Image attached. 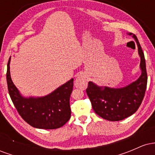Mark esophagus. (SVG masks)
<instances>
[{
	"instance_id": "obj_1",
	"label": "esophagus",
	"mask_w": 155,
	"mask_h": 155,
	"mask_svg": "<svg viewBox=\"0 0 155 155\" xmlns=\"http://www.w3.org/2000/svg\"><path fill=\"white\" fill-rule=\"evenodd\" d=\"M87 76L84 74H81V75H79L76 78L75 81V85L78 87L81 86V85H84V84L87 82Z\"/></svg>"
}]
</instances>
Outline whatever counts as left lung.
Instances as JSON below:
<instances>
[{"label":"left lung","mask_w":155,"mask_h":155,"mask_svg":"<svg viewBox=\"0 0 155 155\" xmlns=\"http://www.w3.org/2000/svg\"><path fill=\"white\" fill-rule=\"evenodd\" d=\"M136 40L140 57L141 75L136 81L122 88H104L90 81L86 92L92 108L97 115L108 121H120L136 112L144 97L147 85L145 58L136 35L129 33Z\"/></svg>","instance_id":"8db88e82"}]
</instances>
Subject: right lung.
<instances>
[{
    "label": "right lung",
    "mask_w": 155,
    "mask_h": 155,
    "mask_svg": "<svg viewBox=\"0 0 155 155\" xmlns=\"http://www.w3.org/2000/svg\"><path fill=\"white\" fill-rule=\"evenodd\" d=\"M10 60L7 64L6 80L10 97L19 114L28 124L39 129H57L71 118L70 96L74 79L42 97H23L11 79Z\"/></svg>",
    "instance_id": "right-lung-1"
}]
</instances>
